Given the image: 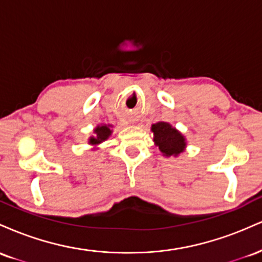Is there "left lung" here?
<instances>
[{"label": "left lung", "mask_w": 262, "mask_h": 262, "mask_svg": "<svg viewBox=\"0 0 262 262\" xmlns=\"http://www.w3.org/2000/svg\"><path fill=\"white\" fill-rule=\"evenodd\" d=\"M154 143L165 156H177L186 148L185 137L166 122H159L151 125Z\"/></svg>", "instance_id": "8db88e82"}]
</instances>
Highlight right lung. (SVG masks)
Here are the masks:
<instances>
[{
  "mask_svg": "<svg viewBox=\"0 0 262 262\" xmlns=\"http://www.w3.org/2000/svg\"><path fill=\"white\" fill-rule=\"evenodd\" d=\"M111 127H112L111 124H101L98 127H96L95 130H93L95 135L90 138L89 144H91V145H98L102 141L107 140L110 138V135L112 134Z\"/></svg>",
  "mask_w": 262,
  "mask_h": 262,
  "instance_id": "add662e5",
  "label": "right lung"
}]
</instances>
